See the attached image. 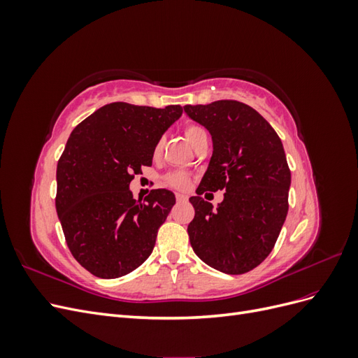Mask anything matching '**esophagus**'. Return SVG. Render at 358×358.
<instances>
[{
	"label": "esophagus",
	"instance_id": "34e87169",
	"mask_svg": "<svg viewBox=\"0 0 358 358\" xmlns=\"http://www.w3.org/2000/svg\"><path fill=\"white\" fill-rule=\"evenodd\" d=\"M176 200L178 201H187L188 196H185V194H176Z\"/></svg>",
	"mask_w": 358,
	"mask_h": 358
}]
</instances>
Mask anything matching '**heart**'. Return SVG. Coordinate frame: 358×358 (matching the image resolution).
<instances>
[{
  "instance_id": "b5f03b06",
  "label": "heart",
  "mask_w": 358,
  "mask_h": 358,
  "mask_svg": "<svg viewBox=\"0 0 358 358\" xmlns=\"http://www.w3.org/2000/svg\"><path fill=\"white\" fill-rule=\"evenodd\" d=\"M183 133H185V137L188 142L196 146L200 140L203 138H208V131H206V128L199 125V124H188L185 125V129H183ZM161 148H162V138H159L158 142L155 143V148H154V154L158 155L161 152ZM189 176L188 173L185 171H170L167 173V175L164 176V182L167 183L169 187L175 188V189H187L189 187Z\"/></svg>"
}]
</instances>
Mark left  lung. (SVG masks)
I'll list each match as a JSON object with an SVG mask.
<instances>
[{
    "label": "left lung",
    "mask_w": 358,
    "mask_h": 358,
    "mask_svg": "<svg viewBox=\"0 0 358 358\" xmlns=\"http://www.w3.org/2000/svg\"><path fill=\"white\" fill-rule=\"evenodd\" d=\"M209 129L213 154L191 197V246L206 264L242 275L262 264L278 241L288 213L291 171L282 142L251 106L236 100L183 106ZM226 189L216 210L201 195Z\"/></svg>",
    "instance_id": "left-lung-1"
}]
</instances>
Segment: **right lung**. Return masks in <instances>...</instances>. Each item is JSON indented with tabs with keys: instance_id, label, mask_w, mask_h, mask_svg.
I'll return each instance as SVG.
<instances>
[{
	"instance_id": "right-lung-1",
	"label": "right lung",
	"mask_w": 358,
	"mask_h": 358,
	"mask_svg": "<svg viewBox=\"0 0 358 358\" xmlns=\"http://www.w3.org/2000/svg\"><path fill=\"white\" fill-rule=\"evenodd\" d=\"M180 115L179 104L112 103L71 131L57 167L55 206L70 252L94 276H124L152 252L175 194L152 189L142 201L128 188L152 166L155 143Z\"/></svg>"
}]
</instances>
